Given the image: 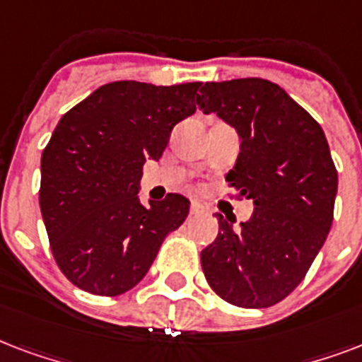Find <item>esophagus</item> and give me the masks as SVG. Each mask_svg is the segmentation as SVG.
<instances>
[{
	"label": "esophagus",
	"instance_id": "34e87169",
	"mask_svg": "<svg viewBox=\"0 0 362 362\" xmlns=\"http://www.w3.org/2000/svg\"><path fill=\"white\" fill-rule=\"evenodd\" d=\"M206 213V207L198 204V202H192L190 204V215H204Z\"/></svg>",
	"mask_w": 362,
	"mask_h": 362
}]
</instances>
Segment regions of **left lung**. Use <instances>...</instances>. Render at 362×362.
Wrapping results in <instances>:
<instances>
[{
	"mask_svg": "<svg viewBox=\"0 0 362 362\" xmlns=\"http://www.w3.org/2000/svg\"><path fill=\"white\" fill-rule=\"evenodd\" d=\"M196 103L240 134L226 181L236 198L255 204L238 232L219 215V234L200 255L204 276L228 304L274 306L306 277L332 225L338 173L327 137L306 109L266 79L206 83Z\"/></svg>",
	"mask_w": 362,
	"mask_h": 362,
	"instance_id": "obj_1",
	"label": "left lung"
}]
</instances>
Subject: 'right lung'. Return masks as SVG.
<instances>
[{
	"mask_svg": "<svg viewBox=\"0 0 362 362\" xmlns=\"http://www.w3.org/2000/svg\"><path fill=\"white\" fill-rule=\"evenodd\" d=\"M202 83L117 81L69 109L41 156L39 206L56 264L79 288L119 296L149 272L190 202L137 198L145 160H158L173 126L196 111Z\"/></svg>",
	"mask_w": 362,
	"mask_h": 362,
	"instance_id": "obj_1",
	"label": "right lung"
}]
</instances>
